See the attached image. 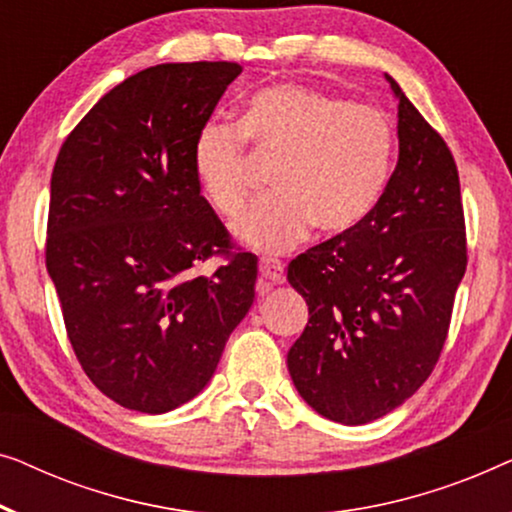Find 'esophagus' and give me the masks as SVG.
<instances>
[{"label":"esophagus","instance_id":"esophagus-1","mask_svg":"<svg viewBox=\"0 0 512 512\" xmlns=\"http://www.w3.org/2000/svg\"><path fill=\"white\" fill-rule=\"evenodd\" d=\"M259 273L269 285H280L285 283V266L276 262V259H262L259 262Z\"/></svg>","mask_w":512,"mask_h":512}]
</instances>
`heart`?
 <instances>
[{"label":"heart","mask_w":512,"mask_h":512,"mask_svg":"<svg viewBox=\"0 0 512 512\" xmlns=\"http://www.w3.org/2000/svg\"><path fill=\"white\" fill-rule=\"evenodd\" d=\"M246 139L280 160L271 181L276 192L234 225L243 246L266 255L294 248L313 227L325 236L362 227L383 199L397 150L383 111L311 85H269L248 99L241 127L206 122L194 139V174L222 218H236L246 206Z\"/></svg>","instance_id":"1"}]
</instances>
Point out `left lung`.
Returning a JSON list of instances; mask_svg holds the SVG:
<instances>
[{
	"label": "left lung",
	"mask_w": 512,
	"mask_h": 512,
	"mask_svg": "<svg viewBox=\"0 0 512 512\" xmlns=\"http://www.w3.org/2000/svg\"><path fill=\"white\" fill-rule=\"evenodd\" d=\"M385 78L399 102V162L383 199L355 232L287 266L308 304L287 369L301 399L341 424L378 420L420 390L441 357L466 271L457 164Z\"/></svg>",
	"instance_id": "8db88e82"
}]
</instances>
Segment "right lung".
<instances>
[{"mask_svg":"<svg viewBox=\"0 0 512 512\" xmlns=\"http://www.w3.org/2000/svg\"><path fill=\"white\" fill-rule=\"evenodd\" d=\"M236 62L157 64L92 106L62 143L46 266L78 362L122 408L160 415L208 385L255 299L257 257L232 253L192 148ZM213 254L228 264L211 277Z\"/></svg>","mask_w":512,"mask_h":512,"instance_id":"add662e5","label":"right lung"}]
</instances>
